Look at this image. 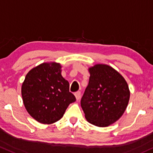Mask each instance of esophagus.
I'll use <instances>...</instances> for the list:
<instances>
[{
	"instance_id": "34e87169",
	"label": "esophagus",
	"mask_w": 153,
	"mask_h": 153,
	"mask_svg": "<svg viewBox=\"0 0 153 153\" xmlns=\"http://www.w3.org/2000/svg\"><path fill=\"white\" fill-rule=\"evenodd\" d=\"M74 95L77 101L80 99V98H81V93H80V92H76V93H74Z\"/></svg>"
}]
</instances>
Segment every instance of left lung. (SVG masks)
I'll return each mask as SVG.
<instances>
[{
  "label": "left lung",
  "mask_w": 153,
  "mask_h": 153,
  "mask_svg": "<svg viewBox=\"0 0 153 153\" xmlns=\"http://www.w3.org/2000/svg\"><path fill=\"white\" fill-rule=\"evenodd\" d=\"M88 71L89 83L81 106L88 123L107 127L126 111L130 98L128 85L119 72L106 64H96Z\"/></svg>",
  "instance_id": "left-lung-1"
}]
</instances>
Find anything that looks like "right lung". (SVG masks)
Here are the masks:
<instances>
[{"mask_svg": "<svg viewBox=\"0 0 153 153\" xmlns=\"http://www.w3.org/2000/svg\"><path fill=\"white\" fill-rule=\"evenodd\" d=\"M61 65L43 63L32 68L22 85V101L33 118L42 124H52L62 118L76 98L69 92V83L61 75Z\"/></svg>", "mask_w": 153, "mask_h": 153, "instance_id": "add662e5", "label": "right lung"}]
</instances>
